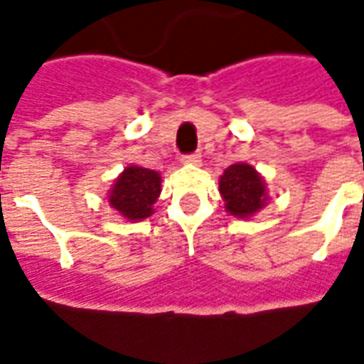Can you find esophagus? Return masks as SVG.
<instances>
[{
	"label": "esophagus",
	"instance_id": "esophagus-1",
	"mask_svg": "<svg viewBox=\"0 0 364 364\" xmlns=\"http://www.w3.org/2000/svg\"><path fill=\"white\" fill-rule=\"evenodd\" d=\"M180 161H182L184 165H199V163H201V155H199V153H190V155H184Z\"/></svg>",
	"mask_w": 364,
	"mask_h": 364
}]
</instances>
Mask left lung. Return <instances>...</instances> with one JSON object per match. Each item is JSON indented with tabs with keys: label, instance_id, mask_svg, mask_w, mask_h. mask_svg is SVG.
<instances>
[{
	"label": "left lung",
	"instance_id": "obj_1",
	"mask_svg": "<svg viewBox=\"0 0 364 364\" xmlns=\"http://www.w3.org/2000/svg\"><path fill=\"white\" fill-rule=\"evenodd\" d=\"M218 192L226 213L237 218H251L269 203L264 178L250 163H234L224 168L218 178Z\"/></svg>",
	"mask_w": 364,
	"mask_h": 364
}]
</instances>
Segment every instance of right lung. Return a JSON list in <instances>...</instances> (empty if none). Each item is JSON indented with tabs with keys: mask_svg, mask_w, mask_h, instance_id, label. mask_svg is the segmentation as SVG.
<instances>
[{
	"mask_svg": "<svg viewBox=\"0 0 364 364\" xmlns=\"http://www.w3.org/2000/svg\"><path fill=\"white\" fill-rule=\"evenodd\" d=\"M159 193V172L138 165H128L114 178L107 193V201L128 223H140L153 215V205L157 203Z\"/></svg>",
	"mask_w": 364,
	"mask_h": 364,
	"instance_id": "1",
	"label": "right lung"
}]
</instances>
